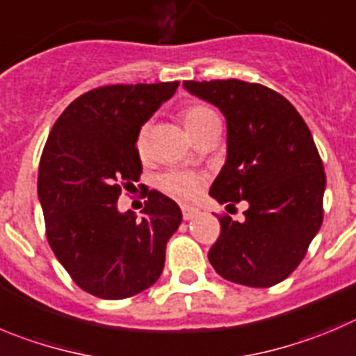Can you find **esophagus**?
Here are the masks:
<instances>
[{"label":"esophagus","mask_w":356,"mask_h":356,"mask_svg":"<svg viewBox=\"0 0 356 356\" xmlns=\"http://www.w3.org/2000/svg\"><path fill=\"white\" fill-rule=\"evenodd\" d=\"M181 211H182V218H184L186 221L193 219L195 216H198V212H200L197 207H191V205H182Z\"/></svg>","instance_id":"esophagus-1"}]
</instances>
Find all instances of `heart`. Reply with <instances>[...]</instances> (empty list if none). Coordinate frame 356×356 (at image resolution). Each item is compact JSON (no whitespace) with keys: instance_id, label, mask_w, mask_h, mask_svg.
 Segmentation results:
<instances>
[{"instance_id":"heart-1","label":"heart","mask_w":356,"mask_h":356,"mask_svg":"<svg viewBox=\"0 0 356 356\" xmlns=\"http://www.w3.org/2000/svg\"><path fill=\"white\" fill-rule=\"evenodd\" d=\"M214 118H218V115L209 107H204V105H189V107L182 108L181 112V121L184 124L186 131L189 133V137L193 133H197L198 129L204 128ZM145 133H147V129L142 128L137 137V151L140 154L145 152ZM202 186H204V177L200 174H195V172L174 170L159 179V188L165 193L172 195V197L184 198V200L197 197L202 191Z\"/></svg>"}]
</instances>
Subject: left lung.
Segmentation results:
<instances>
[{
  "mask_svg": "<svg viewBox=\"0 0 356 356\" xmlns=\"http://www.w3.org/2000/svg\"><path fill=\"white\" fill-rule=\"evenodd\" d=\"M182 86L227 119V159L209 195L227 207L249 205L242 223L219 218L209 261L232 283L274 286L297 268L323 221L327 179L313 135L284 96L261 84Z\"/></svg>",
  "mask_w": 356,
  "mask_h": 356,
  "instance_id": "1",
  "label": "left lung"
}]
</instances>
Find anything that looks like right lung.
<instances>
[{
	"mask_svg": "<svg viewBox=\"0 0 356 356\" xmlns=\"http://www.w3.org/2000/svg\"><path fill=\"white\" fill-rule=\"evenodd\" d=\"M179 82L107 86L73 99L40 159L38 200L59 264L88 293L119 300L147 290L182 221L181 207L152 189L142 209L121 212V186L140 179L137 137Z\"/></svg>",
	"mask_w": 356,
	"mask_h": 356,
	"instance_id": "add662e5",
	"label": "right lung"
}]
</instances>
